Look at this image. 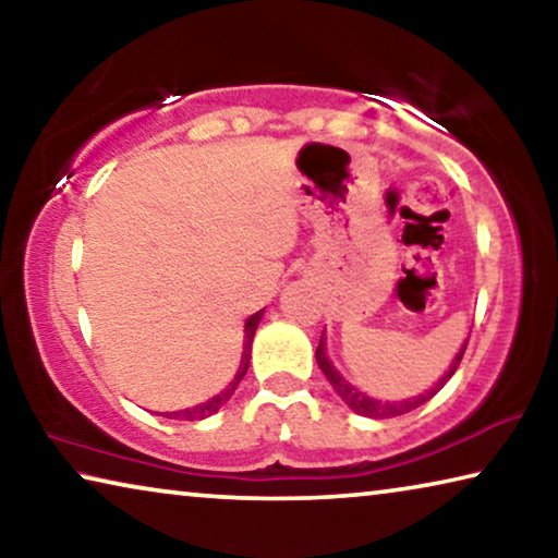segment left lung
<instances>
[{
  "label": "left lung",
  "instance_id": "left-lung-1",
  "mask_svg": "<svg viewBox=\"0 0 558 558\" xmlns=\"http://www.w3.org/2000/svg\"><path fill=\"white\" fill-rule=\"evenodd\" d=\"M465 347H468V339H465V344L460 347V352L456 354V359H452L450 366H448V372L440 376L436 386H430L428 391L413 396V399H403V401H381V399H374V396H366L364 391H359L356 386L349 384V381L344 379V376L335 369V364L329 362V356H327V337H325V332H323V337H319L315 359H317L319 369H323V374L327 376V381L332 384V389L337 391L339 399H342L354 413L366 415V418H393V415H403V413H409V411H413V409H418V405H423L426 401H430L433 396H436V393L442 389V386L448 384L450 376L456 374V369L460 366V359H462V354H465Z\"/></svg>",
  "mask_w": 558,
  "mask_h": 558
}]
</instances>
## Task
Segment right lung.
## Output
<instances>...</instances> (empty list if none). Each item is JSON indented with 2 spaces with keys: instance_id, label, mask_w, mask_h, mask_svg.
<instances>
[{
  "instance_id": "1",
  "label": "right lung",
  "mask_w": 558,
  "mask_h": 558,
  "mask_svg": "<svg viewBox=\"0 0 558 558\" xmlns=\"http://www.w3.org/2000/svg\"><path fill=\"white\" fill-rule=\"evenodd\" d=\"M260 317H263V310H258V313H253L248 319H245L243 325V354H241V366L239 372H235L233 381L226 386L223 391H219L216 396H211L209 401L204 403H196V405H189V409H182V411H165L162 415L165 418H174V421H204L209 418V415H214L216 411L223 409V403L231 399L233 391L239 389L241 379L245 376V372H248V364H251V344H253V337H256V329L260 325Z\"/></svg>"
}]
</instances>
